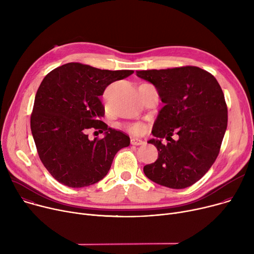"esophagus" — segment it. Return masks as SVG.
<instances>
[{
  "label": "esophagus",
  "mask_w": 254,
  "mask_h": 254,
  "mask_svg": "<svg viewBox=\"0 0 254 254\" xmlns=\"http://www.w3.org/2000/svg\"><path fill=\"white\" fill-rule=\"evenodd\" d=\"M143 143H144V141L141 140V139L135 138V137L131 138V144H132V145H141V144H143Z\"/></svg>",
  "instance_id": "obj_1"
}]
</instances>
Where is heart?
<instances>
[{
	"instance_id": "obj_1",
	"label": "heart",
	"mask_w": 254,
	"mask_h": 254,
	"mask_svg": "<svg viewBox=\"0 0 254 254\" xmlns=\"http://www.w3.org/2000/svg\"><path fill=\"white\" fill-rule=\"evenodd\" d=\"M127 128H128L129 131H131L133 133H138V132H140L142 130L143 126H142L141 123H133V124L128 125Z\"/></svg>"
}]
</instances>
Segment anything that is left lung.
I'll return each mask as SVG.
<instances>
[{"label":"left lung","instance_id":"8db88e82","mask_svg":"<svg viewBox=\"0 0 254 254\" xmlns=\"http://www.w3.org/2000/svg\"><path fill=\"white\" fill-rule=\"evenodd\" d=\"M136 75L152 83L164 103L151 131L155 138L148 140L159 158L144 166L145 176L169 188L189 187L219 155L228 124L223 90L213 75L195 66L142 70ZM163 138L167 145L161 143Z\"/></svg>","mask_w":254,"mask_h":254}]
</instances>
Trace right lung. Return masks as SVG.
<instances>
[{
    "label": "right lung",
    "mask_w": 254,
    "mask_h": 254,
    "mask_svg": "<svg viewBox=\"0 0 254 254\" xmlns=\"http://www.w3.org/2000/svg\"><path fill=\"white\" fill-rule=\"evenodd\" d=\"M133 72L68 63L44 78L35 94L30 128L42 163L58 182L81 188L101 181L115 154L130 144L127 134L102 121L105 108L100 96L108 85ZM91 127L105 130V137L89 141L87 131Z\"/></svg>",
    "instance_id": "obj_1"
}]
</instances>
